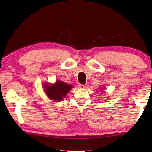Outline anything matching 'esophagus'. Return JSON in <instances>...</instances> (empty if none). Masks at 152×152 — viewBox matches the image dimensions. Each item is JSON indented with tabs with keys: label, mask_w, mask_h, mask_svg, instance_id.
I'll return each instance as SVG.
<instances>
[{
	"label": "esophagus",
	"mask_w": 152,
	"mask_h": 152,
	"mask_svg": "<svg viewBox=\"0 0 152 152\" xmlns=\"http://www.w3.org/2000/svg\"><path fill=\"white\" fill-rule=\"evenodd\" d=\"M79 88H85V86L83 84H79Z\"/></svg>",
	"instance_id": "obj_1"
}]
</instances>
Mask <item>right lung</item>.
Listing matches in <instances>:
<instances>
[{
    "mask_svg": "<svg viewBox=\"0 0 152 152\" xmlns=\"http://www.w3.org/2000/svg\"><path fill=\"white\" fill-rule=\"evenodd\" d=\"M72 88V85L60 80L56 81L53 84L49 83H44L43 84V88L47 96L55 102L62 101L63 98L66 96Z\"/></svg>",
    "mask_w": 152,
    "mask_h": 152,
    "instance_id": "add662e5",
    "label": "right lung"
}]
</instances>
